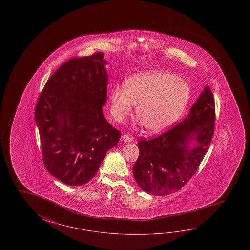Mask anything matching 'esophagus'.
Instances as JSON below:
<instances>
[{
    "label": "esophagus",
    "mask_w": 250,
    "mask_h": 250,
    "mask_svg": "<svg viewBox=\"0 0 250 250\" xmlns=\"http://www.w3.org/2000/svg\"><path fill=\"white\" fill-rule=\"evenodd\" d=\"M122 138H123L124 141H125V142H131V140L133 139V137L131 134H129V133H125V134H124L122 136Z\"/></svg>",
    "instance_id": "34e87169"
}]
</instances>
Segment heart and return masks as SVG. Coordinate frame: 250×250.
<instances>
[{
  "label": "heart",
  "instance_id": "1",
  "mask_svg": "<svg viewBox=\"0 0 250 250\" xmlns=\"http://www.w3.org/2000/svg\"><path fill=\"white\" fill-rule=\"evenodd\" d=\"M191 94L188 83L175 74L151 71L127 79L125 85L114 86L110 93L112 118L122 122L136 115L151 132L164 131L176 121L187 106Z\"/></svg>",
  "mask_w": 250,
  "mask_h": 250
}]
</instances>
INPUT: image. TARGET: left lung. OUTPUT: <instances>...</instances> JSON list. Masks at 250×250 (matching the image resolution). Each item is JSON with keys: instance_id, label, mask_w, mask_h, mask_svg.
Segmentation results:
<instances>
[{"instance_id": "left-lung-1", "label": "left lung", "mask_w": 250, "mask_h": 250, "mask_svg": "<svg viewBox=\"0 0 250 250\" xmlns=\"http://www.w3.org/2000/svg\"><path fill=\"white\" fill-rule=\"evenodd\" d=\"M214 122L215 104L207 85L182 122L155 138L140 139L139 156L132 171L141 189L165 196L182 188L208 150ZM192 139L197 144L189 149L187 145Z\"/></svg>"}]
</instances>
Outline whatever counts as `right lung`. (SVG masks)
Wrapping results in <instances>:
<instances>
[{"instance_id":"right-lung-1","label":"right lung","mask_w":250,"mask_h":250,"mask_svg":"<svg viewBox=\"0 0 250 250\" xmlns=\"http://www.w3.org/2000/svg\"><path fill=\"white\" fill-rule=\"evenodd\" d=\"M104 54L70 58L48 79L35 109L46 169L69 186L89 182L120 131L103 114L108 75Z\"/></svg>"}]
</instances>
